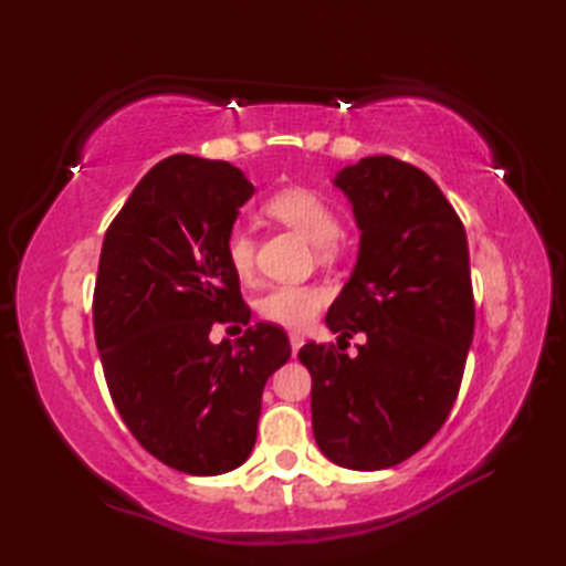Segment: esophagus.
<instances>
[{"label": "esophagus", "instance_id": "1", "mask_svg": "<svg viewBox=\"0 0 566 566\" xmlns=\"http://www.w3.org/2000/svg\"><path fill=\"white\" fill-rule=\"evenodd\" d=\"M290 342H292V354H296V352L302 349V344H304V334L292 332V334H290Z\"/></svg>", "mask_w": 566, "mask_h": 566}]
</instances>
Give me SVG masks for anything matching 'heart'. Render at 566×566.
I'll use <instances>...</instances> for the list:
<instances>
[{"instance_id":"heart-1","label":"heart","mask_w":566,"mask_h":566,"mask_svg":"<svg viewBox=\"0 0 566 566\" xmlns=\"http://www.w3.org/2000/svg\"><path fill=\"white\" fill-rule=\"evenodd\" d=\"M264 212L310 239L322 260H334L339 254V217L319 191L284 187L266 199ZM224 260L239 280H249L254 274V239L244 227H232L227 232ZM327 302L329 290L322 284H276L256 300V312L280 327L302 329Z\"/></svg>"}]
</instances>
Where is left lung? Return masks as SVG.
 <instances>
[{
	"mask_svg": "<svg viewBox=\"0 0 566 566\" xmlns=\"http://www.w3.org/2000/svg\"><path fill=\"white\" fill-rule=\"evenodd\" d=\"M361 229L357 266L327 312L357 357L306 342L312 429L334 464L375 472L405 462L444 424L474 334L467 232L432 177L389 155L342 169ZM342 348V347H339Z\"/></svg>",
	"mask_w": 566,
	"mask_h": 566,
	"instance_id": "1",
	"label": "left lung"
}]
</instances>
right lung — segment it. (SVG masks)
<instances>
[{
    "mask_svg": "<svg viewBox=\"0 0 566 566\" xmlns=\"http://www.w3.org/2000/svg\"><path fill=\"white\" fill-rule=\"evenodd\" d=\"M252 195L229 161L175 155L147 171L104 234L92 300L104 379L134 439L185 474L247 462L266 379L292 354L282 327H249L224 260V237ZM214 323L248 329L212 345Z\"/></svg>",
    "mask_w": 566,
    "mask_h": 566,
    "instance_id": "right-lung-1",
    "label": "right lung"
}]
</instances>
